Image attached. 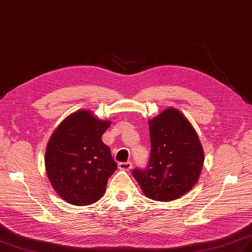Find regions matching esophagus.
Returning <instances> with one entry per match:
<instances>
[{"mask_svg": "<svg viewBox=\"0 0 252 252\" xmlns=\"http://www.w3.org/2000/svg\"><path fill=\"white\" fill-rule=\"evenodd\" d=\"M119 169L129 171L132 169V162L131 161H126V162H119Z\"/></svg>", "mask_w": 252, "mask_h": 252, "instance_id": "esophagus-1", "label": "esophagus"}]
</instances>
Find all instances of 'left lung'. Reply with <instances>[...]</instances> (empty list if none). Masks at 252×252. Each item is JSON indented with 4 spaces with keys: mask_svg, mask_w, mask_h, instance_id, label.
Segmentation results:
<instances>
[{
    "mask_svg": "<svg viewBox=\"0 0 252 252\" xmlns=\"http://www.w3.org/2000/svg\"><path fill=\"white\" fill-rule=\"evenodd\" d=\"M151 156L146 168L133 170L144 194L158 201L178 199L196 184L203 151L194 127L182 112L168 108L149 121Z\"/></svg>",
    "mask_w": 252,
    "mask_h": 252,
    "instance_id": "left-lung-1",
    "label": "left lung"
}]
</instances>
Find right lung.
<instances>
[{
  "label": "right lung",
  "mask_w": 252,
  "mask_h": 252,
  "mask_svg": "<svg viewBox=\"0 0 252 252\" xmlns=\"http://www.w3.org/2000/svg\"><path fill=\"white\" fill-rule=\"evenodd\" d=\"M110 126L89 110L67 117L46 147V173L63 200L74 206L94 203L103 196L109 176L117 170L110 148L101 135Z\"/></svg>",
  "instance_id": "add662e5"
}]
</instances>
